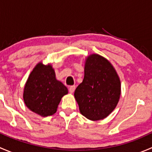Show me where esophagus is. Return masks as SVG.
<instances>
[{"label": "esophagus", "instance_id": "obj_1", "mask_svg": "<svg viewBox=\"0 0 152 152\" xmlns=\"http://www.w3.org/2000/svg\"><path fill=\"white\" fill-rule=\"evenodd\" d=\"M75 89H76V86L75 85L70 86V87H69V92H70V93H73V92H74Z\"/></svg>", "mask_w": 152, "mask_h": 152}]
</instances>
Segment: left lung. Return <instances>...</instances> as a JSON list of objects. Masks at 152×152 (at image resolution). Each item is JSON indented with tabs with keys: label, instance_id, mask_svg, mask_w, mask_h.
Listing matches in <instances>:
<instances>
[{
	"label": "left lung",
	"instance_id": "1",
	"mask_svg": "<svg viewBox=\"0 0 152 152\" xmlns=\"http://www.w3.org/2000/svg\"><path fill=\"white\" fill-rule=\"evenodd\" d=\"M121 93V80L113 65L104 56H87L85 76L74 93L82 115L90 121L107 118L117 106Z\"/></svg>",
	"mask_w": 152,
	"mask_h": 152
}]
</instances>
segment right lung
I'll list each match as a JSON object with an SVG mask.
<instances>
[{
    "mask_svg": "<svg viewBox=\"0 0 152 152\" xmlns=\"http://www.w3.org/2000/svg\"><path fill=\"white\" fill-rule=\"evenodd\" d=\"M67 88L56 79L54 69L50 64H37L31 72L24 86L23 101L30 110L47 117L56 113L58 105Z\"/></svg>",
    "mask_w": 152,
    "mask_h": 152,
    "instance_id": "obj_1",
    "label": "right lung"
}]
</instances>
